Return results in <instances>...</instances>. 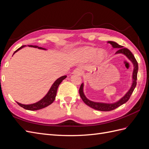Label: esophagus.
<instances>
[{
	"mask_svg": "<svg viewBox=\"0 0 149 149\" xmlns=\"http://www.w3.org/2000/svg\"><path fill=\"white\" fill-rule=\"evenodd\" d=\"M74 73L75 74H82V70H81V68H76V69L74 70Z\"/></svg>",
	"mask_w": 149,
	"mask_h": 149,
	"instance_id": "34e87169",
	"label": "esophagus"
}]
</instances>
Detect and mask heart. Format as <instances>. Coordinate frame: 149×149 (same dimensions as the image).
Wrapping results in <instances>:
<instances>
[{
	"label": "heart",
	"instance_id": "b5f03b06",
	"mask_svg": "<svg viewBox=\"0 0 149 149\" xmlns=\"http://www.w3.org/2000/svg\"><path fill=\"white\" fill-rule=\"evenodd\" d=\"M81 53H84V54L87 55V56L91 57V58H92V57H94L95 56V55L97 53V49L96 48H83L81 50ZM97 58L98 60H103L106 58V53L103 52H100L97 53Z\"/></svg>",
	"mask_w": 149,
	"mask_h": 149
}]
</instances>
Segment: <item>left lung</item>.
<instances>
[{
    "label": "left lung",
    "mask_w": 149,
    "mask_h": 149,
    "mask_svg": "<svg viewBox=\"0 0 149 149\" xmlns=\"http://www.w3.org/2000/svg\"><path fill=\"white\" fill-rule=\"evenodd\" d=\"M108 43L111 45V47L113 48H119L118 49V51L116 52V53H123V54L127 56L128 59L130 60L134 66V69H133V84L131 87L130 89L128 91V92L125 94V96L122 97L121 100L118 101L115 103L113 104H107V103H101V102H93L89 100L88 99H87L85 96L84 94L83 93V84H82L81 87L79 89V94L81 96V97L82 100V101L84 102V103L86 104L87 106H89V107L92 108L94 109L98 110V111H109L116 109L119 107L121 105L123 104L125 102H127L130 97L132 94L133 93V91H134L135 87L136 86V79H137V73H138L139 70V65L138 62H137L136 60L135 59V56L132 53V52L129 50L128 49L123 48L122 46L118 45V43H115L114 41H108Z\"/></svg>",
    "instance_id": "8db88e82"
}]
</instances>
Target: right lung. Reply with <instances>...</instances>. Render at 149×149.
Segmentation results:
<instances>
[{"instance_id":"1","label":"right lung","mask_w":149,"mask_h":149,"mask_svg":"<svg viewBox=\"0 0 149 149\" xmlns=\"http://www.w3.org/2000/svg\"><path fill=\"white\" fill-rule=\"evenodd\" d=\"M25 46L26 45H23V46H22V47H21L20 48H19L17 49H16V50L14 52V54L16 52H17L18 50H19L20 49L25 47ZM29 47L45 49L43 48L39 47L36 45H29ZM66 77H67L66 75H63V76H62V77H61L57 79L56 81L54 83H53V84L51 87V88L48 91L47 94L46 95V96L43 99H42V100H41L40 101L36 102V103H34L32 104H21V103H19V102H17V103L18 104V105H19L21 107L23 108L26 109L30 110V111H35V110H38V109H40L47 107V106H49V104H51L52 102L54 101L55 97H56V95L57 89H58V86L60 85V84L62 82L63 80H64Z\"/></svg>"}]
</instances>
